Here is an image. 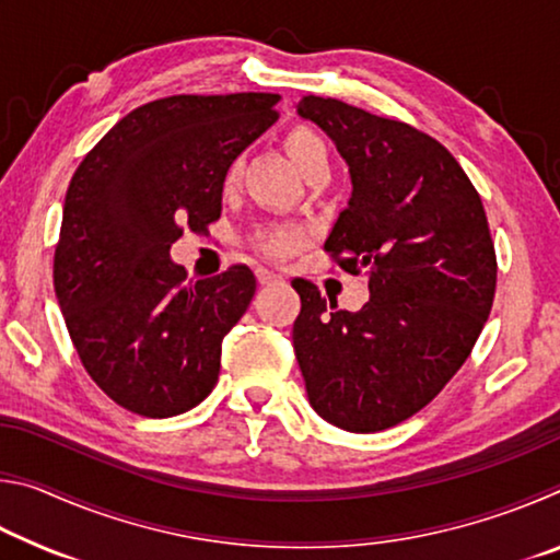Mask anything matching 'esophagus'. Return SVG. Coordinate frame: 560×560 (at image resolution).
<instances>
[{
    "mask_svg": "<svg viewBox=\"0 0 560 560\" xmlns=\"http://www.w3.org/2000/svg\"><path fill=\"white\" fill-rule=\"evenodd\" d=\"M257 281L259 283H279L281 281V277L277 271H269V269H257Z\"/></svg>",
    "mask_w": 560,
    "mask_h": 560,
    "instance_id": "1",
    "label": "esophagus"
}]
</instances>
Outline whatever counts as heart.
Listing matches in <instances>:
<instances>
[{
  "instance_id": "heart-1",
  "label": "heart",
  "mask_w": 560,
  "mask_h": 560,
  "mask_svg": "<svg viewBox=\"0 0 560 560\" xmlns=\"http://www.w3.org/2000/svg\"><path fill=\"white\" fill-rule=\"evenodd\" d=\"M283 148H287L293 165L301 170L303 177H311L320 173V170H328V163H330L328 145L314 128L308 126L289 128L287 136H283ZM236 177H240V165L232 163L224 175V185L226 187L234 185ZM303 242H306V232H303L301 226H269V230H261L257 234V240H254L257 249L269 259H283L293 249H299Z\"/></svg>"
}]
</instances>
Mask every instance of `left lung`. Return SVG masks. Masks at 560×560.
I'll return each instance as SVG.
<instances>
[{
  "label": "left lung",
  "mask_w": 560,
  "mask_h": 560,
  "mask_svg": "<svg viewBox=\"0 0 560 560\" xmlns=\"http://www.w3.org/2000/svg\"><path fill=\"white\" fill-rule=\"evenodd\" d=\"M346 158L353 195L324 249L365 271L371 299L338 308L296 279L293 350L308 400L348 432H381L420 412L469 358L497 291L485 205L462 165L428 132L338 98L303 96Z\"/></svg>",
  "instance_id": "left-lung-1"
}]
</instances>
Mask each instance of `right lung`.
I'll use <instances>...</instances> for the list:
<instances>
[{
  "label": "right lung",
  "instance_id": "1",
  "mask_svg": "<svg viewBox=\"0 0 560 560\" xmlns=\"http://www.w3.org/2000/svg\"><path fill=\"white\" fill-rule=\"evenodd\" d=\"M277 103V93L150 101L75 167L54 252L56 299L91 381L130 412H187L217 385L222 338L257 279L234 264L192 283L170 246L220 220L226 170L279 118Z\"/></svg>",
  "mask_w": 560,
  "mask_h": 560
}]
</instances>
